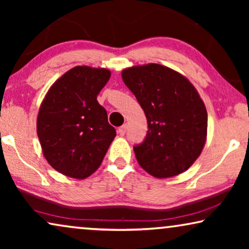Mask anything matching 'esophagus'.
<instances>
[{
  "mask_svg": "<svg viewBox=\"0 0 249 249\" xmlns=\"http://www.w3.org/2000/svg\"><path fill=\"white\" fill-rule=\"evenodd\" d=\"M125 131H127V125L125 124L121 125V127H119V129H118V132L120 136H124L125 134Z\"/></svg>",
  "mask_w": 249,
  "mask_h": 249,
  "instance_id": "esophagus-1",
  "label": "esophagus"
}]
</instances>
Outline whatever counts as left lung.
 <instances>
[{"instance_id":"obj_1","label":"left lung","mask_w":249,"mask_h":249,"mask_svg":"<svg viewBox=\"0 0 249 249\" xmlns=\"http://www.w3.org/2000/svg\"><path fill=\"white\" fill-rule=\"evenodd\" d=\"M147 119V134L134 151L139 165L156 178L186 171L205 145L207 112L195 87L170 68L151 63L122 71Z\"/></svg>"}]
</instances>
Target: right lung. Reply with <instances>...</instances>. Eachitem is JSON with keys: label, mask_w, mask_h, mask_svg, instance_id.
I'll list each match as a JSON object with an SVG mask.
<instances>
[{"label": "right lung", "mask_w": 249, "mask_h": 249, "mask_svg": "<svg viewBox=\"0 0 249 249\" xmlns=\"http://www.w3.org/2000/svg\"><path fill=\"white\" fill-rule=\"evenodd\" d=\"M107 69L74 67L47 91L38 117V135L47 162L71 178L85 179L101 165L117 131L97 102L110 79Z\"/></svg>", "instance_id": "1"}]
</instances>
